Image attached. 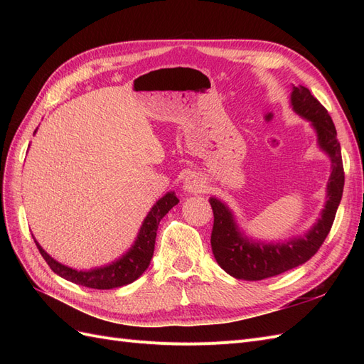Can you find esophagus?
<instances>
[{"mask_svg":"<svg viewBox=\"0 0 364 364\" xmlns=\"http://www.w3.org/2000/svg\"><path fill=\"white\" fill-rule=\"evenodd\" d=\"M183 190L188 193H205L206 182L200 174L190 173L183 181Z\"/></svg>","mask_w":364,"mask_h":364,"instance_id":"34e87169","label":"esophagus"}]
</instances>
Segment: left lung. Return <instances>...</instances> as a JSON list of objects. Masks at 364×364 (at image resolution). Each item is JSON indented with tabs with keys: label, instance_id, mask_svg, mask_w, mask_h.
<instances>
[{
	"label": "left lung",
	"instance_id": "8db88e82",
	"mask_svg": "<svg viewBox=\"0 0 364 364\" xmlns=\"http://www.w3.org/2000/svg\"><path fill=\"white\" fill-rule=\"evenodd\" d=\"M291 105L294 111L310 119L321 146L333 162L331 178L328 182V200L322 217L310 232L281 245H262L247 240L238 232L229 209L217 199L209 200L214 213L211 234L213 253L218 266L230 277L246 281L273 278L306 262L321 249L334 223L345 185L343 161H341L337 130L322 103L305 86H293Z\"/></svg>",
	"mask_w": 364,
	"mask_h": 364
}]
</instances>
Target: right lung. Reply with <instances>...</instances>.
I'll return each instance as SVG.
<instances>
[{"label":"right lung","mask_w":364,"mask_h":364,"mask_svg":"<svg viewBox=\"0 0 364 364\" xmlns=\"http://www.w3.org/2000/svg\"><path fill=\"white\" fill-rule=\"evenodd\" d=\"M178 202L179 199L174 196V193L165 194L161 200H158L156 205L151 208L149 215L146 217L144 223H142L135 245L132 246V249L123 258L109 264L106 267L87 270V272L70 269L67 266H63V264L58 262L56 259H53L48 253L38 245V241L35 238L33 240H35L41 255L47 261L50 269L54 273H58L63 279L83 285V287H87V289H95V290H109V289L123 287V285H127L130 282H134L135 279H138L149 267L153 257V250H155L156 230H158L159 222L174 205H178Z\"/></svg>","instance_id":"obj_1"}]
</instances>
